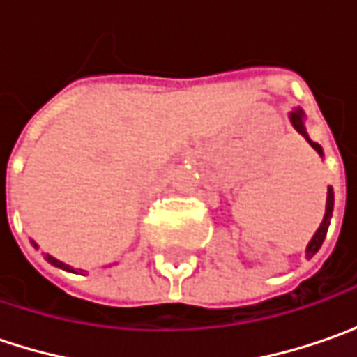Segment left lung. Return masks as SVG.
<instances>
[{"mask_svg":"<svg viewBox=\"0 0 357 357\" xmlns=\"http://www.w3.org/2000/svg\"><path fill=\"white\" fill-rule=\"evenodd\" d=\"M304 119H306V115H304V111L298 107V109H294L292 113H290V123H292V127H294L306 141L310 143V146L320 155V157H324V151L322 146L318 143H314L312 139L308 137V132H306V123H304ZM332 211H334V190H332V186H328V197H326V214H324L322 222H320V228L314 232V236H312V240L308 242V246H306V258H312L314 254L320 250V246H322L324 238H326V232H328V227H330V218H332Z\"/></svg>","mask_w":357,"mask_h":357,"instance_id":"left-lung-1","label":"left lung"}]
</instances>
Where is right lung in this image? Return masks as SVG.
Returning <instances> with one entry per match:
<instances>
[{
    "label": "right lung",
    "instance_id": "1",
    "mask_svg": "<svg viewBox=\"0 0 357 357\" xmlns=\"http://www.w3.org/2000/svg\"><path fill=\"white\" fill-rule=\"evenodd\" d=\"M31 244H33L35 248H39V244H37V242H33V240H31ZM45 260H47L49 264H53V266L61 268V270H67V272H75V268L69 266V264H65V262H61V260H57V258H55V256H51V254H45ZM81 272H83V270H81Z\"/></svg>",
    "mask_w": 357,
    "mask_h": 357
}]
</instances>
